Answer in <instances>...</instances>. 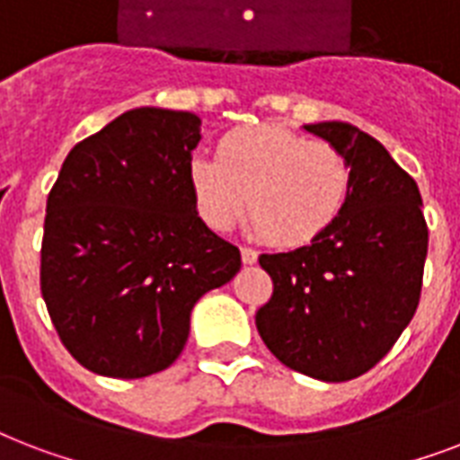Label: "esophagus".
<instances>
[{
    "label": "esophagus",
    "instance_id": "34e87169",
    "mask_svg": "<svg viewBox=\"0 0 460 460\" xmlns=\"http://www.w3.org/2000/svg\"><path fill=\"white\" fill-rule=\"evenodd\" d=\"M240 254H242V261L244 263H256V259H259L256 249H252V247H242Z\"/></svg>",
    "mask_w": 460,
    "mask_h": 460
}]
</instances>
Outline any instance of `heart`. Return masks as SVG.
Listing matches in <instances>:
<instances>
[{
  "mask_svg": "<svg viewBox=\"0 0 460 460\" xmlns=\"http://www.w3.org/2000/svg\"><path fill=\"white\" fill-rule=\"evenodd\" d=\"M187 181L199 216L213 230L233 226L249 199L256 233L280 247H302L343 213L352 172L336 146L279 124H254L227 131L216 158L197 153Z\"/></svg>",
  "mask_w": 460,
  "mask_h": 460,
  "instance_id": "1",
  "label": "heart"
}]
</instances>
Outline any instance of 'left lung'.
<instances>
[{
	"label": "left lung",
	"instance_id": "8db88e82",
	"mask_svg": "<svg viewBox=\"0 0 460 460\" xmlns=\"http://www.w3.org/2000/svg\"><path fill=\"white\" fill-rule=\"evenodd\" d=\"M350 163L336 223L305 247L261 254L273 280L256 329L286 367L322 382L365 375L411 323L422 290L427 223L415 180L348 122L305 124Z\"/></svg>",
	"mask_w": 460,
	"mask_h": 460
}]
</instances>
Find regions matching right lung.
<instances>
[{
	"mask_svg": "<svg viewBox=\"0 0 460 460\" xmlns=\"http://www.w3.org/2000/svg\"><path fill=\"white\" fill-rule=\"evenodd\" d=\"M191 112L137 108L69 151L48 197L40 290L64 348L95 375L141 379L180 358L191 309L240 270L199 218Z\"/></svg>",
	"mask_w": 460,
	"mask_h": 460,
	"instance_id": "obj_1",
	"label": "right lung"
}]
</instances>
